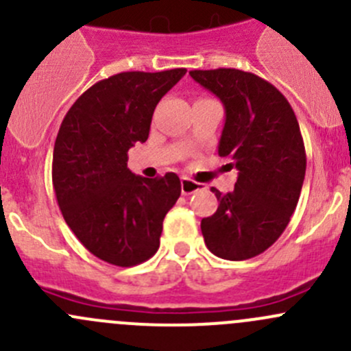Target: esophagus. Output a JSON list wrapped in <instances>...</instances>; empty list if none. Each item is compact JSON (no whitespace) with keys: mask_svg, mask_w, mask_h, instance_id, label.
<instances>
[{"mask_svg":"<svg viewBox=\"0 0 351 351\" xmlns=\"http://www.w3.org/2000/svg\"><path fill=\"white\" fill-rule=\"evenodd\" d=\"M198 190H202L200 183L193 182V180H190V178H182V193L183 195H192V193L198 192Z\"/></svg>","mask_w":351,"mask_h":351,"instance_id":"34e87169","label":"esophagus"}]
</instances>
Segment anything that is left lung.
I'll return each mask as SVG.
<instances>
[{"instance_id": "obj_1", "label": "left lung", "mask_w": 351, "mask_h": 351, "mask_svg": "<svg viewBox=\"0 0 351 351\" xmlns=\"http://www.w3.org/2000/svg\"><path fill=\"white\" fill-rule=\"evenodd\" d=\"M190 76L224 104L219 156L239 171L232 192L210 189L219 207L202 219V234L215 256L247 260L280 238L299 202L306 175L299 122L284 95L256 74L219 67Z\"/></svg>"}]
</instances>
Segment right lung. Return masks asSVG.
<instances>
[{
  "instance_id": "1",
  "label": "right lung",
  "mask_w": 351,
  "mask_h": 351,
  "mask_svg": "<svg viewBox=\"0 0 351 351\" xmlns=\"http://www.w3.org/2000/svg\"><path fill=\"white\" fill-rule=\"evenodd\" d=\"M185 67L127 71L95 83L67 110L52 156V185L80 243L115 267L158 251L162 221L182 193L175 173L143 178L127 168L130 147L146 143L158 101Z\"/></svg>"
}]
</instances>
